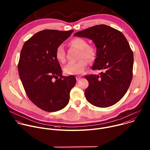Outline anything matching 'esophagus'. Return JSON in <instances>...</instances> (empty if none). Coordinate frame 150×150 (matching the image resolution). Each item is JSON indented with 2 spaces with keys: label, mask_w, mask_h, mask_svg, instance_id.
Here are the masks:
<instances>
[{
  "label": "esophagus",
  "mask_w": 150,
  "mask_h": 150,
  "mask_svg": "<svg viewBox=\"0 0 150 150\" xmlns=\"http://www.w3.org/2000/svg\"><path fill=\"white\" fill-rule=\"evenodd\" d=\"M76 80H80L81 78L80 76H76Z\"/></svg>",
  "instance_id": "esophagus-1"
}]
</instances>
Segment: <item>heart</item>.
Masks as SVG:
<instances>
[{
  "mask_svg": "<svg viewBox=\"0 0 150 150\" xmlns=\"http://www.w3.org/2000/svg\"><path fill=\"white\" fill-rule=\"evenodd\" d=\"M70 44L80 50L79 61L77 62H70L64 67V71L69 75H79L82 74L87 66V59L91 62L95 58V50L92 47L88 45L86 40L80 38H76L70 41ZM55 57L57 60L60 63H64L66 61V51L63 45L58 46L55 51ZM85 57V59L83 58Z\"/></svg>",
  "mask_w": 150,
  "mask_h": 150,
  "instance_id": "heart-1",
  "label": "heart"
}]
</instances>
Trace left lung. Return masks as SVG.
<instances>
[{"mask_svg":"<svg viewBox=\"0 0 150 150\" xmlns=\"http://www.w3.org/2000/svg\"><path fill=\"white\" fill-rule=\"evenodd\" d=\"M74 35L93 41L97 50L92 70L102 71L99 75L85 76L88 81L84 92L87 100L99 108L115 105L127 93L132 79L134 55L127 40L121 31L106 25Z\"/></svg>","mask_w":150,"mask_h":150,"instance_id":"8db88e82","label":"left lung"}]
</instances>
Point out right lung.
I'll return each mask as SVG.
<instances>
[{
	"instance_id": "1",
	"label": "right lung",
	"mask_w": 150,
	"mask_h": 150,
	"mask_svg": "<svg viewBox=\"0 0 150 150\" xmlns=\"http://www.w3.org/2000/svg\"><path fill=\"white\" fill-rule=\"evenodd\" d=\"M73 30L44 29L23 44L18 69L25 91L31 101L47 112H56L68 104L74 76L64 77L55 57L56 49Z\"/></svg>"
}]
</instances>
